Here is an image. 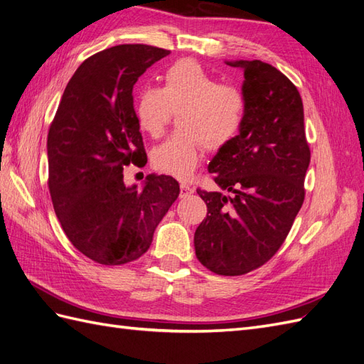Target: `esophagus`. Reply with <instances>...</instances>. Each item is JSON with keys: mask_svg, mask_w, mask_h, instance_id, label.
I'll return each mask as SVG.
<instances>
[{"mask_svg": "<svg viewBox=\"0 0 364 364\" xmlns=\"http://www.w3.org/2000/svg\"><path fill=\"white\" fill-rule=\"evenodd\" d=\"M193 193H194L193 186L186 185V183H182V185H181V198H188V196L193 194Z\"/></svg>", "mask_w": 364, "mask_h": 364, "instance_id": "34e87169", "label": "esophagus"}]
</instances>
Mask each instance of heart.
Instances as JSON below:
<instances>
[{
  "label": "heart",
  "instance_id": "heart-1",
  "mask_svg": "<svg viewBox=\"0 0 364 364\" xmlns=\"http://www.w3.org/2000/svg\"><path fill=\"white\" fill-rule=\"evenodd\" d=\"M162 80V88L145 87L137 95L134 117L144 133L159 137L171 113L181 112V132L156 146L151 164L159 173L185 181L198 168L203 146L219 151L235 141L247 119V96L220 84L193 60L171 64Z\"/></svg>",
  "mask_w": 364,
  "mask_h": 364
}]
</instances>
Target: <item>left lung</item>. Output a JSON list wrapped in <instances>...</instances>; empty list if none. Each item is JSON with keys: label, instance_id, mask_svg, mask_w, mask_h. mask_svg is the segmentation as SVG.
<instances>
[{"label": "left lung", "instance_id": "1", "mask_svg": "<svg viewBox=\"0 0 364 364\" xmlns=\"http://www.w3.org/2000/svg\"><path fill=\"white\" fill-rule=\"evenodd\" d=\"M227 64L243 72L247 119L208 165L214 182L231 196L198 188L208 213L194 248L205 268L242 276L267 263L287 239L304 200L311 150L297 87L259 60Z\"/></svg>", "mask_w": 364, "mask_h": 364}]
</instances>
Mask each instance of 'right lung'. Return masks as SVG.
I'll return each mask as SVG.
<instances>
[{
	"mask_svg": "<svg viewBox=\"0 0 364 364\" xmlns=\"http://www.w3.org/2000/svg\"><path fill=\"white\" fill-rule=\"evenodd\" d=\"M166 55L159 47L121 44L87 58L48 130V190L58 220L77 251L107 267L146 252L181 191L171 176L149 174L137 190L124 183L122 173L146 164L133 87Z\"/></svg>",
	"mask_w": 364,
	"mask_h": 364,
	"instance_id": "1",
	"label": "right lung"
}]
</instances>
